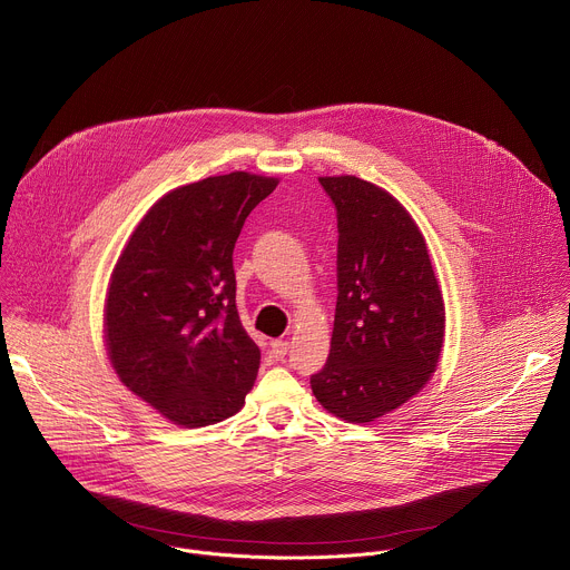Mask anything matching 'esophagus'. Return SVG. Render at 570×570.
<instances>
[{"instance_id": "esophagus-1", "label": "esophagus", "mask_w": 570, "mask_h": 570, "mask_svg": "<svg viewBox=\"0 0 570 570\" xmlns=\"http://www.w3.org/2000/svg\"><path fill=\"white\" fill-rule=\"evenodd\" d=\"M268 353H271L273 360H284V355L288 353V342L286 340H273Z\"/></svg>"}]
</instances>
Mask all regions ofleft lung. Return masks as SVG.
Listing matches in <instances>:
<instances>
[{
    "mask_svg": "<svg viewBox=\"0 0 570 570\" xmlns=\"http://www.w3.org/2000/svg\"><path fill=\"white\" fill-rule=\"evenodd\" d=\"M320 183L337 210V304L328 360L311 390L328 414L371 423L430 383L445 302L425 237L399 199L351 174Z\"/></svg>",
    "mask_w": 570,
    "mask_h": 570,
    "instance_id": "8db88e82",
    "label": "left lung"
}]
</instances>
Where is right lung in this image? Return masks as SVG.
Masks as SVG:
<instances>
[{
  "mask_svg": "<svg viewBox=\"0 0 570 570\" xmlns=\"http://www.w3.org/2000/svg\"><path fill=\"white\" fill-rule=\"evenodd\" d=\"M279 178L250 171L169 189L129 235L107 286L105 346L120 383L163 419L206 428L253 390L259 346L237 311L235 242Z\"/></svg>",
  "mask_w": 570,
  "mask_h": 570,
  "instance_id": "1",
  "label": "right lung"
}]
</instances>
